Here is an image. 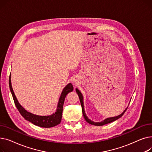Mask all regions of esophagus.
Here are the masks:
<instances>
[{"mask_svg":"<svg viewBox=\"0 0 152 152\" xmlns=\"http://www.w3.org/2000/svg\"><path fill=\"white\" fill-rule=\"evenodd\" d=\"M75 83H76V84H77V81H75Z\"/></svg>","mask_w":152,"mask_h":152,"instance_id":"1","label":"esophagus"}]
</instances>
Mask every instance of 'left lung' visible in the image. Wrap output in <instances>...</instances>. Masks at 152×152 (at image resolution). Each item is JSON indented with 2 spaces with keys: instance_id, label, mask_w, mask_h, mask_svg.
<instances>
[{
  "instance_id": "1",
  "label": "left lung",
  "mask_w": 152,
  "mask_h": 152,
  "mask_svg": "<svg viewBox=\"0 0 152 152\" xmlns=\"http://www.w3.org/2000/svg\"><path fill=\"white\" fill-rule=\"evenodd\" d=\"M76 91L78 95V96L79 97V100H80V102H81V107H82V112H83V116H84V118L85 119V120L91 124L92 125H94V126H103L105 124H108V123H110L111 122H113L115 121H116V119H119V118H121L123 115L124 113H125V111H126V110L127 109V108L123 111V112L119 116H115V117H112V118H107L105 119V120H103L101 122H99V123H95V122H94V121H92L91 119H89L87 117L86 113H85V111H84V104H83V95L81 93V92L79 91L77 89H76Z\"/></svg>"
}]
</instances>
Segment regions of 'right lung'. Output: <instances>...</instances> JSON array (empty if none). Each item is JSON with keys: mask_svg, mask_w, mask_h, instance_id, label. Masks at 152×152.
<instances>
[{"mask_svg": "<svg viewBox=\"0 0 152 152\" xmlns=\"http://www.w3.org/2000/svg\"><path fill=\"white\" fill-rule=\"evenodd\" d=\"M10 75L9 76V87L10 89L12 95V97L14 100V103L15 104L16 107L17 108L19 112L21 115V116L25 118L26 120L29 122L34 124V125L42 127H52L55 126L60 123L61 120L62 116V111H63V107L64 101H65V97L66 95L69 92L73 91V86L71 83L68 84L65 88L63 89L62 93L61 94L60 98L59 99V102L58 103V106L56 112L50 116H38L32 114L31 113L28 112V111L24 109L18 103L17 98H16L14 92L13 91L12 84H11V79H10Z\"/></svg>", "mask_w": 152, "mask_h": 152, "instance_id": "1", "label": "right lung"}]
</instances>
